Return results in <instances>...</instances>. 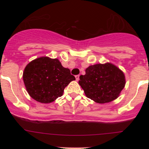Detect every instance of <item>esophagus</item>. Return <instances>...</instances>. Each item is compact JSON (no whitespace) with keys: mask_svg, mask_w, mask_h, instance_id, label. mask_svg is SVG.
<instances>
[{"mask_svg":"<svg viewBox=\"0 0 149 149\" xmlns=\"http://www.w3.org/2000/svg\"><path fill=\"white\" fill-rule=\"evenodd\" d=\"M76 79L77 81H78V80H79V75H77V76H76Z\"/></svg>","mask_w":149,"mask_h":149,"instance_id":"obj_1","label":"esophagus"}]
</instances>
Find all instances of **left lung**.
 Returning <instances> with one entry per match:
<instances>
[{"instance_id": "obj_1", "label": "left lung", "mask_w": 149, "mask_h": 149, "mask_svg": "<svg viewBox=\"0 0 149 149\" xmlns=\"http://www.w3.org/2000/svg\"><path fill=\"white\" fill-rule=\"evenodd\" d=\"M79 85L87 97L99 104L108 103L118 98L125 85L123 72L111 63L95 64L80 76Z\"/></svg>"}]
</instances>
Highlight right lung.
I'll list each match as a JSON object with an SVG mask.
<instances>
[{
	"label": "right lung",
	"instance_id": "add662e5",
	"mask_svg": "<svg viewBox=\"0 0 149 149\" xmlns=\"http://www.w3.org/2000/svg\"><path fill=\"white\" fill-rule=\"evenodd\" d=\"M26 89L33 100L48 104L62 96L64 88L76 80L57 59L42 57L29 63L23 73Z\"/></svg>",
	"mask_w": 149,
	"mask_h": 149
}]
</instances>
